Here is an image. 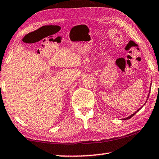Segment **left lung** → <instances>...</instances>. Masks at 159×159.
<instances>
[{
  "instance_id": "8db88e82",
  "label": "left lung",
  "mask_w": 159,
  "mask_h": 159,
  "mask_svg": "<svg viewBox=\"0 0 159 159\" xmlns=\"http://www.w3.org/2000/svg\"><path fill=\"white\" fill-rule=\"evenodd\" d=\"M149 93H150V91H149ZM149 95H148V97H147V98H149ZM140 109H141V108H139V109H138V110H137V111L136 112H135V113H134L133 114H132V115H131L130 116L127 117V118H124L123 120H128V119H129V118H131L132 116H134V114H135V113H137V112H138V111H139L140 110Z\"/></svg>"
}]
</instances>
